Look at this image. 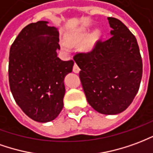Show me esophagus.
<instances>
[{
    "label": "esophagus",
    "instance_id": "34e87169",
    "mask_svg": "<svg viewBox=\"0 0 153 153\" xmlns=\"http://www.w3.org/2000/svg\"><path fill=\"white\" fill-rule=\"evenodd\" d=\"M73 71H74L75 73H79V71H80V68L79 67L76 65V63H74V66H73Z\"/></svg>",
    "mask_w": 153,
    "mask_h": 153
}]
</instances>
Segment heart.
Returning a JSON list of instances; mask_svg holds the SVG:
<instances>
[{
    "mask_svg": "<svg viewBox=\"0 0 153 153\" xmlns=\"http://www.w3.org/2000/svg\"><path fill=\"white\" fill-rule=\"evenodd\" d=\"M89 31L85 28H79L73 32L68 33L65 37V42H62V48L64 50H68L69 46H75V45H81L85 41V44L83 45V48L85 51L92 50L94 47L100 39L101 32L100 30H96L88 36ZM88 39L86 40V39Z\"/></svg>",
    "mask_w": 153,
    "mask_h": 153,
    "instance_id": "b5f03b06",
    "label": "heart"
}]
</instances>
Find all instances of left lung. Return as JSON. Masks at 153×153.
I'll list each match as a JSON object with an SVG mask.
<instances>
[{"instance_id":"obj_1","label":"left lung","mask_w":153,"mask_h":153,"mask_svg":"<svg viewBox=\"0 0 153 153\" xmlns=\"http://www.w3.org/2000/svg\"><path fill=\"white\" fill-rule=\"evenodd\" d=\"M109 39L90 53L73 57L87 101L103 114H117L130 105L138 91L143 62L137 39L120 19L108 17Z\"/></svg>"}]
</instances>
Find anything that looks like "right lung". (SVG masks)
<instances>
[{
	"mask_svg": "<svg viewBox=\"0 0 153 153\" xmlns=\"http://www.w3.org/2000/svg\"><path fill=\"white\" fill-rule=\"evenodd\" d=\"M48 21L31 23L10 47L9 83L16 104L34 121L47 123L63 108L65 76L74 62L57 57L59 32Z\"/></svg>",
	"mask_w": 153,
	"mask_h": 153,
	"instance_id": "right-lung-1",
	"label": "right lung"
}]
</instances>
